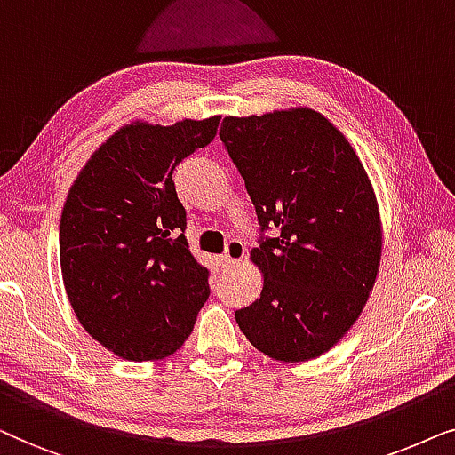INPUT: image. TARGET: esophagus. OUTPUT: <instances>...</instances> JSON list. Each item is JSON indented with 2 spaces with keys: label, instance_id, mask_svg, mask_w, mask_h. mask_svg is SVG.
<instances>
[{
  "label": "esophagus",
  "instance_id": "obj_1",
  "mask_svg": "<svg viewBox=\"0 0 455 455\" xmlns=\"http://www.w3.org/2000/svg\"><path fill=\"white\" fill-rule=\"evenodd\" d=\"M243 256H245V245L241 243V241H231V243L227 245V251L218 258V264H220V268H231V266L241 262Z\"/></svg>",
  "mask_w": 455,
  "mask_h": 455
}]
</instances>
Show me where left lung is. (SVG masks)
I'll return each mask as SVG.
<instances>
[{"label": "left lung", "mask_w": 455, "mask_h": 455, "mask_svg": "<svg viewBox=\"0 0 455 455\" xmlns=\"http://www.w3.org/2000/svg\"><path fill=\"white\" fill-rule=\"evenodd\" d=\"M220 139L262 231H278L250 253L262 293L235 320L272 360L318 358L360 318L380 268L383 222L364 164L310 108L227 116Z\"/></svg>", "instance_id": "1"}]
</instances>
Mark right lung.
<instances>
[{
  "label": "right lung",
  "mask_w": 455,
  "mask_h": 455,
  "mask_svg": "<svg viewBox=\"0 0 455 455\" xmlns=\"http://www.w3.org/2000/svg\"><path fill=\"white\" fill-rule=\"evenodd\" d=\"M218 123L120 126L70 187L60 220L64 289L83 329L118 358L174 354L208 299L172 172L216 137Z\"/></svg>",
  "instance_id": "obj_1"
}]
</instances>
